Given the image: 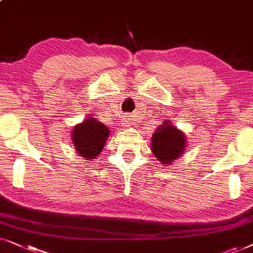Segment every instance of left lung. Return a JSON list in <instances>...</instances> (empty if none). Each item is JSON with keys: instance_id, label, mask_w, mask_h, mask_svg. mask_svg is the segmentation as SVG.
<instances>
[{"instance_id": "1", "label": "left lung", "mask_w": 253, "mask_h": 253, "mask_svg": "<svg viewBox=\"0 0 253 253\" xmlns=\"http://www.w3.org/2000/svg\"><path fill=\"white\" fill-rule=\"evenodd\" d=\"M185 135L170 123L158 127L151 136V151L161 164L170 166L171 162L180 157L185 149Z\"/></svg>"}]
</instances>
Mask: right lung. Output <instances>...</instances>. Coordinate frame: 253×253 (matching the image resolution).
Returning <instances> with one entry per match:
<instances>
[{"label": "right lung", "mask_w": 253, "mask_h": 253, "mask_svg": "<svg viewBox=\"0 0 253 253\" xmlns=\"http://www.w3.org/2000/svg\"><path fill=\"white\" fill-rule=\"evenodd\" d=\"M110 130L105 125L93 118H87L82 124L76 125L73 130V143L79 155L86 161L95 160L103 150Z\"/></svg>", "instance_id": "right-lung-1"}]
</instances>
